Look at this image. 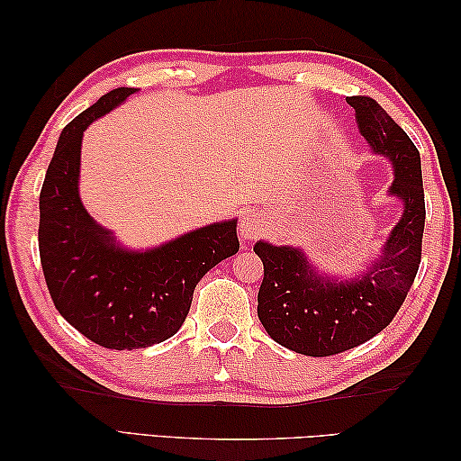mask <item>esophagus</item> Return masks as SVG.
<instances>
[{"label": "esophagus", "instance_id": "esophagus-1", "mask_svg": "<svg viewBox=\"0 0 461 461\" xmlns=\"http://www.w3.org/2000/svg\"><path fill=\"white\" fill-rule=\"evenodd\" d=\"M266 220H263V215L259 212H248L246 215H243V220L240 223V233L241 238L246 240H253L258 238L259 233H263V230H266Z\"/></svg>", "mask_w": 461, "mask_h": 461}]
</instances>
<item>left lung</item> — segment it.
<instances>
[{
    "label": "left lung",
    "instance_id": "obj_1",
    "mask_svg": "<svg viewBox=\"0 0 461 461\" xmlns=\"http://www.w3.org/2000/svg\"><path fill=\"white\" fill-rule=\"evenodd\" d=\"M360 134L394 166L390 194L404 213L384 253L355 281H330L309 267L305 253L266 241L253 251L263 261L258 317L281 347L307 357H332L376 337L390 325L416 279L426 221L422 166L410 136L370 96H348Z\"/></svg>",
    "mask_w": 461,
    "mask_h": 461
}]
</instances>
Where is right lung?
I'll use <instances>...</instances> for the list:
<instances>
[{"label": "right lung", "mask_w": 461, "mask_h": 461, "mask_svg": "<svg viewBox=\"0 0 461 461\" xmlns=\"http://www.w3.org/2000/svg\"><path fill=\"white\" fill-rule=\"evenodd\" d=\"M134 89L101 96L65 126L39 194V256L57 311L96 345L146 348L178 332L194 289L238 253V220L194 230L150 251H126L86 213L79 198L83 131Z\"/></svg>", "instance_id": "right-lung-1"}]
</instances>
